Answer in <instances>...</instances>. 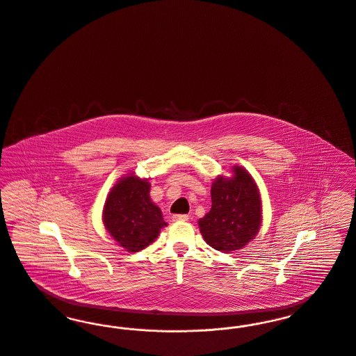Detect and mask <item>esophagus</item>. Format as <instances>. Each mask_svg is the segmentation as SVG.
<instances>
[{"instance_id": "34e87169", "label": "esophagus", "mask_w": 356, "mask_h": 356, "mask_svg": "<svg viewBox=\"0 0 356 356\" xmlns=\"http://www.w3.org/2000/svg\"><path fill=\"white\" fill-rule=\"evenodd\" d=\"M188 220V216L186 214H174L172 216V221L178 222V221H187Z\"/></svg>"}]
</instances>
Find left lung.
Listing matches in <instances>:
<instances>
[{
  "instance_id": "obj_1",
  "label": "left lung",
  "mask_w": 356,
  "mask_h": 356,
  "mask_svg": "<svg viewBox=\"0 0 356 356\" xmlns=\"http://www.w3.org/2000/svg\"><path fill=\"white\" fill-rule=\"evenodd\" d=\"M234 177H218L211 186V209L198 221L206 243L220 252L241 249L259 232L261 200L253 178L243 168Z\"/></svg>"
}]
</instances>
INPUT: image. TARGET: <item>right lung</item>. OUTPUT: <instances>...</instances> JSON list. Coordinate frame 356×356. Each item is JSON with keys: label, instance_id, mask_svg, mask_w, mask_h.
<instances>
[{"label": "right lung", "instance_id": "right-lung-1", "mask_svg": "<svg viewBox=\"0 0 356 356\" xmlns=\"http://www.w3.org/2000/svg\"><path fill=\"white\" fill-rule=\"evenodd\" d=\"M103 222L115 241L129 252L145 249L166 226L161 209L151 202L150 184L134 175L120 179L108 194Z\"/></svg>", "mask_w": 356, "mask_h": 356}]
</instances>
